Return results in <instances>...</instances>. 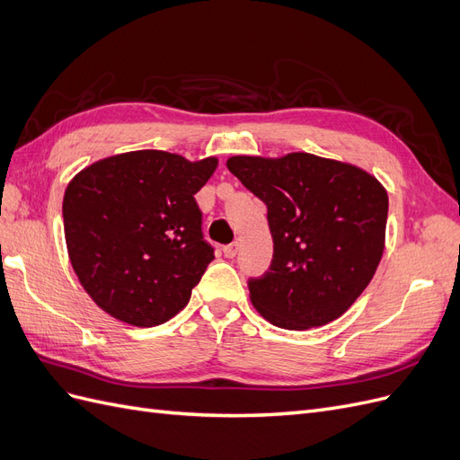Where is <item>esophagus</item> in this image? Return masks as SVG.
Returning a JSON list of instances; mask_svg holds the SVG:
<instances>
[{
	"label": "esophagus",
	"instance_id": "esophagus-1",
	"mask_svg": "<svg viewBox=\"0 0 460 460\" xmlns=\"http://www.w3.org/2000/svg\"><path fill=\"white\" fill-rule=\"evenodd\" d=\"M222 252H225V257H228V259H234L235 255H238V243H228V245H225L222 247Z\"/></svg>",
	"mask_w": 460,
	"mask_h": 460
}]
</instances>
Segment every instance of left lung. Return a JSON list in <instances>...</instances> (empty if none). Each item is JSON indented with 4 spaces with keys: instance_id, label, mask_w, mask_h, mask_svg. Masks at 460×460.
<instances>
[{
    "instance_id": "8db88e82",
    "label": "left lung",
    "mask_w": 460,
    "mask_h": 460,
    "mask_svg": "<svg viewBox=\"0 0 460 460\" xmlns=\"http://www.w3.org/2000/svg\"><path fill=\"white\" fill-rule=\"evenodd\" d=\"M226 166L269 208L274 255L270 269L247 282L253 307L286 330L340 318L380 264L385 188L355 164L313 153L235 155Z\"/></svg>"
}]
</instances>
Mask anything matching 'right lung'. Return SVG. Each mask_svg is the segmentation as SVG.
<instances>
[{"mask_svg":"<svg viewBox=\"0 0 460 460\" xmlns=\"http://www.w3.org/2000/svg\"><path fill=\"white\" fill-rule=\"evenodd\" d=\"M217 164V157L191 163L142 149L97 161L68 182V259L97 307L140 328L163 324L186 307L215 259L193 196Z\"/></svg>","mask_w":460,"mask_h":460,"instance_id":"add662e5","label":"right lung"}]
</instances>
